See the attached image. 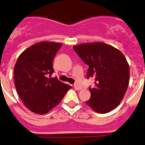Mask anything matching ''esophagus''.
I'll return each instance as SVG.
<instances>
[{
	"mask_svg": "<svg viewBox=\"0 0 145 145\" xmlns=\"http://www.w3.org/2000/svg\"><path fill=\"white\" fill-rule=\"evenodd\" d=\"M74 89L76 90H82V87L80 86V85H77V84H75V85H74Z\"/></svg>",
	"mask_w": 145,
	"mask_h": 145,
	"instance_id": "1",
	"label": "esophagus"
}]
</instances>
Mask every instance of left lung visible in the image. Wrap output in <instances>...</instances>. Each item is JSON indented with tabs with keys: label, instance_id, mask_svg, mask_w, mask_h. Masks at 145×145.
Instances as JSON below:
<instances>
[{
	"label": "left lung",
	"instance_id": "obj_1",
	"mask_svg": "<svg viewBox=\"0 0 145 145\" xmlns=\"http://www.w3.org/2000/svg\"><path fill=\"white\" fill-rule=\"evenodd\" d=\"M74 50L88 65L87 78H95L86 101L98 113H106L120 104L127 90L129 65L124 55L113 46L101 42L74 46Z\"/></svg>",
	"mask_w": 145,
	"mask_h": 145
}]
</instances>
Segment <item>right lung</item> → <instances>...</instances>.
I'll use <instances>...</instances> for the list:
<instances>
[{"mask_svg": "<svg viewBox=\"0 0 145 145\" xmlns=\"http://www.w3.org/2000/svg\"><path fill=\"white\" fill-rule=\"evenodd\" d=\"M62 44L40 42L22 52L15 64L16 90L25 106L44 114L61 101L71 86L63 83L54 73L52 61Z\"/></svg>", "mask_w": 145, "mask_h": 145, "instance_id": "1", "label": "right lung"}]
</instances>
